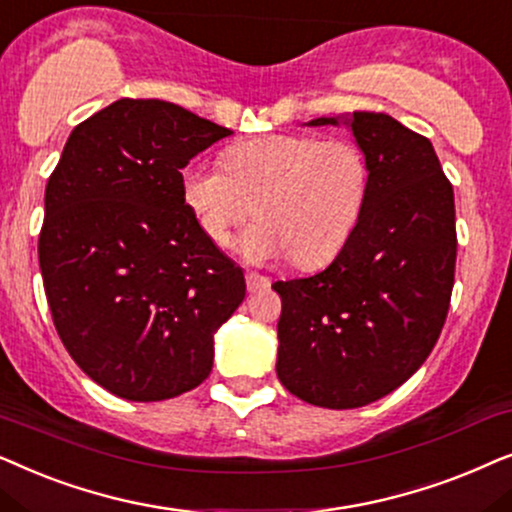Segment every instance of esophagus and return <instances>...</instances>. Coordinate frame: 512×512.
<instances>
[{"label": "esophagus", "instance_id": "obj_1", "mask_svg": "<svg viewBox=\"0 0 512 512\" xmlns=\"http://www.w3.org/2000/svg\"><path fill=\"white\" fill-rule=\"evenodd\" d=\"M245 283H248V290H250V292H260V290H264V288H269V278L255 274V271H250V274H245Z\"/></svg>", "mask_w": 512, "mask_h": 512}]
</instances>
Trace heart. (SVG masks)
Here are the masks:
<instances>
[{
    "mask_svg": "<svg viewBox=\"0 0 512 512\" xmlns=\"http://www.w3.org/2000/svg\"><path fill=\"white\" fill-rule=\"evenodd\" d=\"M227 168L192 163L182 170V196L203 234L227 245L252 217L260 224L241 238L248 262L292 255L311 269L335 260L363 215L370 168L353 140L278 133L227 149Z\"/></svg>",
    "mask_w": 512,
    "mask_h": 512,
    "instance_id": "1",
    "label": "heart"
}]
</instances>
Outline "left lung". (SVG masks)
I'll return each instance as SVG.
<instances>
[{
	"label": "left lung",
	"mask_w": 512,
	"mask_h": 512,
	"mask_svg": "<svg viewBox=\"0 0 512 512\" xmlns=\"http://www.w3.org/2000/svg\"><path fill=\"white\" fill-rule=\"evenodd\" d=\"M337 126L313 119L309 126ZM370 168L358 227L325 271L276 281V372L304 403L353 410L403 386L445 325L454 288V192L431 140L381 112L344 119Z\"/></svg>",
	"instance_id": "left-lung-1"
}]
</instances>
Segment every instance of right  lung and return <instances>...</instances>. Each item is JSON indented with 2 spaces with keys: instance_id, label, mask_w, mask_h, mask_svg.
<instances>
[{
  "instance_id": "right-lung-1",
  "label": "right lung",
  "mask_w": 512,
  "mask_h": 512,
  "mask_svg": "<svg viewBox=\"0 0 512 512\" xmlns=\"http://www.w3.org/2000/svg\"><path fill=\"white\" fill-rule=\"evenodd\" d=\"M229 128L166 100L121 98L67 138L44 196L39 267L58 337L109 393L192 391L243 271L203 234L180 170Z\"/></svg>"
}]
</instances>
